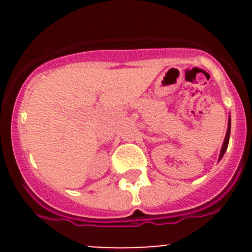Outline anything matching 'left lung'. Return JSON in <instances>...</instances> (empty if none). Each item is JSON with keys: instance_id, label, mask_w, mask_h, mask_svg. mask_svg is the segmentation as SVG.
<instances>
[{"instance_id": "1", "label": "left lung", "mask_w": 252, "mask_h": 252, "mask_svg": "<svg viewBox=\"0 0 252 252\" xmlns=\"http://www.w3.org/2000/svg\"><path fill=\"white\" fill-rule=\"evenodd\" d=\"M230 131H231V118L228 117V123H227V131H226V135H225V138H224V143H222V146H221L220 155H219V161L221 160V158H222V156H224L225 152H226V149H227L228 140H230Z\"/></svg>"}]
</instances>
